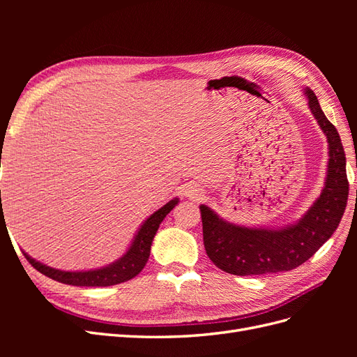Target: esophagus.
<instances>
[{"label":"esophagus","mask_w":357,"mask_h":357,"mask_svg":"<svg viewBox=\"0 0 357 357\" xmlns=\"http://www.w3.org/2000/svg\"><path fill=\"white\" fill-rule=\"evenodd\" d=\"M185 193H186L188 197H192V198H193V197L198 195V190H197L195 188H188V189L185 190Z\"/></svg>","instance_id":"34e87169"}]
</instances>
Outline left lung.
Returning a JSON list of instances; mask_svg holds the SVG:
<instances>
[{
	"instance_id": "obj_1",
	"label": "left lung",
	"mask_w": 357,
	"mask_h": 357,
	"mask_svg": "<svg viewBox=\"0 0 357 357\" xmlns=\"http://www.w3.org/2000/svg\"><path fill=\"white\" fill-rule=\"evenodd\" d=\"M304 93L308 109L328 139L325 186L302 218L278 228L235 225L201 204L205 252L222 271L235 275L290 271L308 261L338 228L349 199L344 147L337 128L320 109L314 92L305 88Z\"/></svg>"
}]
</instances>
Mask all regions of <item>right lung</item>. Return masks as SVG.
Wrapping results in <instances>:
<instances>
[{
	"label": "right lung",
	"mask_w": 357,
	"mask_h": 357,
	"mask_svg": "<svg viewBox=\"0 0 357 357\" xmlns=\"http://www.w3.org/2000/svg\"><path fill=\"white\" fill-rule=\"evenodd\" d=\"M178 204V198L171 199L167 202L164 207L156 210L153 214H150L149 218L139 226L131 245L128 247V250L122 257H119L117 261L95 269H88V271H62V269H56L47 266L36 261L34 257H31L28 253L24 252L28 262L34 266L37 271L45 274L46 277L56 280L63 284L71 286H86V287H105L113 286L128 282V280L134 278L137 274L142 273V269L146 266L149 256H150V247H152L153 238L158 232L159 225L167 218V214L176 207Z\"/></svg>",
	"instance_id": "1"
}]
</instances>
